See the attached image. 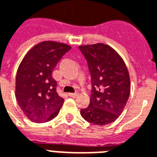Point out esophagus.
Masks as SVG:
<instances>
[{
    "mask_svg": "<svg viewBox=\"0 0 157 157\" xmlns=\"http://www.w3.org/2000/svg\"><path fill=\"white\" fill-rule=\"evenodd\" d=\"M69 96L71 97V98H75L76 96H78V93L77 92H75V93H69Z\"/></svg>",
    "mask_w": 157,
    "mask_h": 157,
    "instance_id": "1",
    "label": "esophagus"
}]
</instances>
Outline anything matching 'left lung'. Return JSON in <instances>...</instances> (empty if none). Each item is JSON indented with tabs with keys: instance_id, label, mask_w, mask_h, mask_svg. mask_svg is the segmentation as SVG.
<instances>
[{
	"instance_id": "obj_1",
	"label": "left lung",
	"mask_w": 157,
	"mask_h": 157,
	"mask_svg": "<svg viewBox=\"0 0 157 157\" xmlns=\"http://www.w3.org/2000/svg\"><path fill=\"white\" fill-rule=\"evenodd\" d=\"M92 78L90 104L81 109L85 120L96 125L114 122L130 94V79L124 59L109 45L98 43L79 46Z\"/></svg>"
}]
</instances>
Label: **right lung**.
<instances>
[{
	"mask_svg": "<svg viewBox=\"0 0 157 157\" xmlns=\"http://www.w3.org/2000/svg\"><path fill=\"white\" fill-rule=\"evenodd\" d=\"M71 47L63 43L44 41L34 45L20 63L16 76L15 96L19 107L35 123L58 115L64 99L56 92L52 71Z\"/></svg>",
	"mask_w": 157,
	"mask_h": 157,
	"instance_id": "1",
	"label": "right lung"
}]
</instances>
